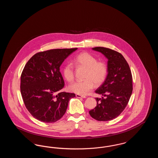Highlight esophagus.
Listing matches in <instances>:
<instances>
[{
	"instance_id": "esophagus-1",
	"label": "esophagus",
	"mask_w": 158,
	"mask_h": 158,
	"mask_svg": "<svg viewBox=\"0 0 158 158\" xmlns=\"http://www.w3.org/2000/svg\"><path fill=\"white\" fill-rule=\"evenodd\" d=\"M76 97L77 98H86V97H85V96H83V95H79V94H76Z\"/></svg>"
}]
</instances>
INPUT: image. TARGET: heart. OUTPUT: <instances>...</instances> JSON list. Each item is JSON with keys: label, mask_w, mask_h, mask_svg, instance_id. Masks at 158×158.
Listing matches in <instances>:
<instances>
[{"label": "heart", "mask_w": 158, "mask_h": 158, "mask_svg": "<svg viewBox=\"0 0 158 158\" xmlns=\"http://www.w3.org/2000/svg\"><path fill=\"white\" fill-rule=\"evenodd\" d=\"M77 68L86 69L84 80L77 81L69 86V90L79 95L87 94L95 86H99L105 81L108 75V66L104 61L98 59L90 53L83 52L77 54L73 60ZM64 79L72 82L75 79V68L70 63H66L62 70Z\"/></svg>", "instance_id": "1"}]
</instances>
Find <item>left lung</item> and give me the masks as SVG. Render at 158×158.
<instances>
[{
  "mask_svg": "<svg viewBox=\"0 0 158 158\" xmlns=\"http://www.w3.org/2000/svg\"><path fill=\"white\" fill-rule=\"evenodd\" d=\"M92 49L102 53L108 59V75L95 90L102 97L96 98L97 106L89 113L97 120H111L120 115L128 104L133 91L131 72L121 53L102 47Z\"/></svg>",
  "mask_w": 158,
  "mask_h": 158,
  "instance_id": "1",
  "label": "left lung"
}]
</instances>
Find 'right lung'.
Here are the masks:
<instances>
[{"label": "right lung", "instance_id": "right-lung-1", "mask_svg": "<svg viewBox=\"0 0 158 158\" xmlns=\"http://www.w3.org/2000/svg\"><path fill=\"white\" fill-rule=\"evenodd\" d=\"M77 48L52 49L34 54L23 69L21 93L28 111L38 120L54 123L65 114L74 93L61 92L64 82L60 72L63 61Z\"/></svg>", "mask_w": 158, "mask_h": 158}]
</instances>
